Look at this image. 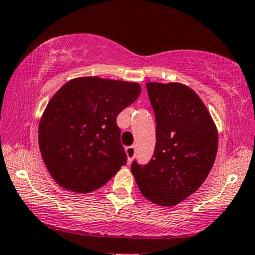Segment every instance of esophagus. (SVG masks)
<instances>
[{
  "label": "esophagus",
  "instance_id": "esophagus-1",
  "mask_svg": "<svg viewBox=\"0 0 255 255\" xmlns=\"http://www.w3.org/2000/svg\"><path fill=\"white\" fill-rule=\"evenodd\" d=\"M126 154H127L128 156V163H130L133 161V157H134L135 155V146L134 145L127 146V148H126Z\"/></svg>",
  "mask_w": 255,
  "mask_h": 255
}]
</instances>
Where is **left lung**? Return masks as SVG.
<instances>
[{
    "label": "left lung",
    "mask_w": 255,
    "mask_h": 255,
    "mask_svg": "<svg viewBox=\"0 0 255 255\" xmlns=\"http://www.w3.org/2000/svg\"><path fill=\"white\" fill-rule=\"evenodd\" d=\"M156 121V144L146 165L132 162L133 176L146 199L177 205L198 191L218 152V130L204 103L179 83H148Z\"/></svg>",
    "instance_id": "obj_1"
}]
</instances>
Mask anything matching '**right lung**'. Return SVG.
Listing matches in <instances>:
<instances>
[{"label": "right lung", "instance_id": "1", "mask_svg": "<svg viewBox=\"0 0 255 255\" xmlns=\"http://www.w3.org/2000/svg\"><path fill=\"white\" fill-rule=\"evenodd\" d=\"M140 90L136 83L83 77L67 82L52 96L40 120L39 146L61 187L90 193L127 162L116 117Z\"/></svg>", "mask_w": 255, "mask_h": 255}]
</instances>
